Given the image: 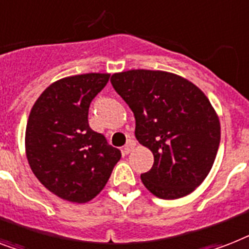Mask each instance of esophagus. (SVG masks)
Instances as JSON below:
<instances>
[{
    "instance_id": "esophagus-1",
    "label": "esophagus",
    "mask_w": 249,
    "mask_h": 249,
    "mask_svg": "<svg viewBox=\"0 0 249 249\" xmlns=\"http://www.w3.org/2000/svg\"><path fill=\"white\" fill-rule=\"evenodd\" d=\"M134 147H135V141H133V139H129L128 143H126L124 147V153H126V155H128V153H130L131 151L134 149Z\"/></svg>"
}]
</instances>
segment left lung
I'll return each mask as SVG.
<instances>
[{
  "instance_id": "left-lung-1",
  "label": "left lung",
  "mask_w": 249,
  "mask_h": 249,
  "mask_svg": "<svg viewBox=\"0 0 249 249\" xmlns=\"http://www.w3.org/2000/svg\"><path fill=\"white\" fill-rule=\"evenodd\" d=\"M111 84L135 118V137L153 153L141 175L153 196L185 197L211 171L220 144L219 116L196 84L162 70L115 72Z\"/></svg>"
}]
</instances>
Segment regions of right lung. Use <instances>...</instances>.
<instances>
[{
    "label": "right lung",
    "instance_id": "add662e5",
    "mask_svg": "<svg viewBox=\"0 0 249 249\" xmlns=\"http://www.w3.org/2000/svg\"><path fill=\"white\" fill-rule=\"evenodd\" d=\"M108 78L107 72H88L58 79L30 110L26 159L38 180L64 201L87 203L100 195L121 157L88 124L90 102Z\"/></svg>",
    "mask_w": 249,
    "mask_h": 249
}]
</instances>
